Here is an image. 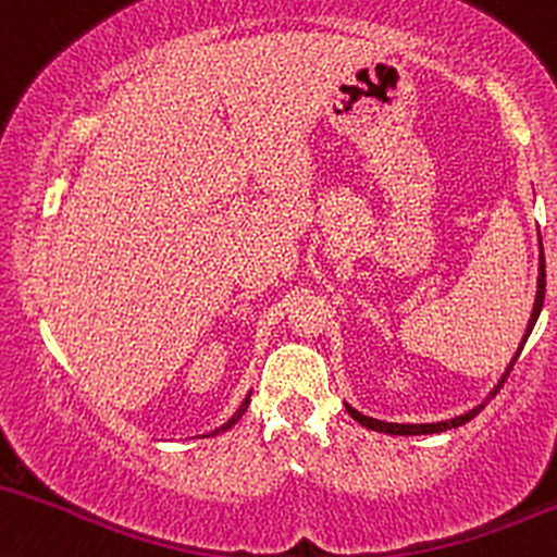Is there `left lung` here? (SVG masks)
<instances>
[{
    "mask_svg": "<svg viewBox=\"0 0 557 557\" xmlns=\"http://www.w3.org/2000/svg\"><path fill=\"white\" fill-rule=\"evenodd\" d=\"M542 302H545V252H542V242H540V278H536V299H534V310H531V318H529V323H527V334H523V339H521V345H518V349H516L513 360H510V366L505 368L503 379L497 381V386H495V389L490 392V397H495V395H497L499 386H503V384H505V379H508L510 368L516 366L518 355H521V349H523V345H527V339H529L531 329H534L536 318H540ZM481 408H484V405H479V408L468 410V413L458 416V418H449V421H436V423H386V421H379V418H368V416H362L360 410H355V408H352V405H347V413L352 416L355 421H358L360 426H366V429L384 431V434H397V436H418V434H440V431H447V429H455V426H463V423H466V421H471V418L476 416Z\"/></svg>",
    "mask_w": 557,
    "mask_h": 557,
    "instance_id": "8db88e82",
    "label": "left lung"
}]
</instances>
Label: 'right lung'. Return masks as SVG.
Instances as JSON below:
<instances>
[{"label": "right lung", "mask_w": 557, "mask_h": 557, "mask_svg": "<svg viewBox=\"0 0 557 557\" xmlns=\"http://www.w3.org/2000/svg\"><path fill=\"white\" fill-rule=\"evenodd\" d=\"M247 405H249V395H247V399H245V403H242V405H239V410H236V413H234V416H231V418H228V421H226V423H223V426H218L215 431H210V434H205V436H215V434H221V431H226V429H231V426H234V423H236V421H239V418H242V416H245Z\"/></svg>", "instance_id": "obj_1"}]
</instances>
